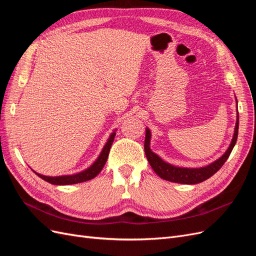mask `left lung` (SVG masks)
Instances as JSON below:
<instances>
[{"mask_svg":"<svg viewBox=\"0 0 256 256\" xmlns=\"http://www.w3.org/2000/svg\"><path fill=\"white\" fill-rule=\"evenodd\" d=\"M237 102V100H236ZM238 125H239V115L237 111V120H236V126L233 138H232V142L228 146V150L222 154L218 160H216L212 164H208L203 168H180V166H174L172 164H168V162L162 160L158 154L152 152L150 147V131L148 128H146V136H145V143H144V150L146 158L148 160L150 166L159 177L162 180H166L172 182H178V184H194L202 182L209 177H212L214 173H216L221 168V166L224 164V162L228 160L230 154L233 150L234 146L237 141L238 136Z\"/></svg>","mask_w":256,"mask_h":256,"instance_id":"left-lung-1","label":"left lung"}]
</instances>
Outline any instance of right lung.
<instances>
[{
	"instance_id": "right-lung-1",
	"label": "right lung",
	"mask_w": 256,
	"mask_h": 256,
	"mask_svg": "<svg viewBox=\"0 0 256 256\" xmlns=\"http://www.w3.org/2000/svg\"><path fill=\"white\" fill-rule=\"evenodd\" d=\"M115 132H113L109 140L106 143L102 152H100L99 157L97 158V160L92 164L88 168L84 170V171L78 173V174H74V175H64V176H56V177H51V176H44L42 174H38L34 171V173H36V175L40 176L42 180L48 182L52 184H58V186H64V184H79V182H88L92 180V178L96 177L102 170L104 168L106 162L108 160V157H109V152H110V148L112 146V143L114 141V136H115Z\"/></svg>"
}]
</instances>
